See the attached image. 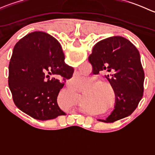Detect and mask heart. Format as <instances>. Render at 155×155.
<instances>
[{
    "mask_svg": "<svg viewBox=\"0 0 155 155\" xmlns=\"http://www.w3.org/2000/svg\"><path fill=\"white\" fill-rule=\"evenodd\" d=\"M106 93V91L104 88H99L97 91H96V94H94V96H97V95H101L103 94H105ZM93 97H94V94H93Z\"/></svg>",
    "mask_w": 155,
    "mask_h": 155,
    "instance_id": "b5f03b06",
    "label": "heart"
}]
</instances>
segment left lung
Instances as JSON below:
<instances>
[{"label": "left lung", "instance_id": "obj_1", "mask_svg": "<svg viewBox=\"0 0 155 155\" xmlns=\"http://www.w3.org/2000/svg\"><path fill=\"white\" fill-rule=\"evenodd\" d=\"M53 42L61 52L59 42L54 37ZM88 61L94 74L108 73L105 76L115 94V109L105 120L98 121L112 123L131 115L143 95L145 76L138 49L124 37L114 36L97 43Z\"/></svg>", "mask_w": 155, "mask_h": 155}]
</instances>
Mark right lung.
Returning <instances> with one entry per match:
<instances>
[{"instance_id": "obj_1", "label": "right lung", "mask_w": 155, "mask_h": 155, "mask_svg": "<svg viewBox=\"0 0 155 155\" xmlns=\"http://www.w3.org/2000/svg\"><path fill=\"white\" fill-rule=\"evenodd\" d=\"M73 71L65 64L64 54L55 47L51 35L30 33L14 46L9 64V87L14 104L40 121L65 115L57 103L64 85L59 78L70 79Z\"/></svg>"}]
</instances>
